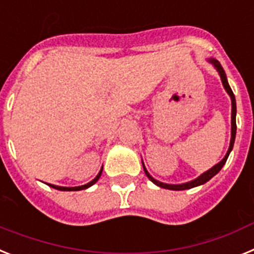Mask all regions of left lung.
I'll list each match as a JSON object with an SVG mask.
<instances>
[{
    "mask_svg": "<svg viewBox=\"0 0 254 254\" xmlns=\"http://www.w3.org/2000/svg\"><path fill=\"white\" fill-rule=\"evenodd\" d=\"M207 61H208L209 64H212L213 67L217 70V72H219V75H220V78H221L222 85H224L225 90H226V93L230 96V100H231V138H230V144H229V149H228V152H226V154H225V157L220 161L219 164H216L215 166H212L209 170H207L206 173L200 174V175L198 176V178H195L194 180L183 183V184H167V183L158 182V180L154 179L153 176H152L151 174L147 171V169H145L144 164H143V161H142L143 170H144V173H145V175H147V178H148V179L151 180L153 184H156L157 187H160V188L170 189V190H185V189H190V188H194V187H199V185L204 184V183L208 182L209 179H212L213 176H215L216 174L219 173L220 170L222 169V166H224L225 162H226V160H228L229 154H230L231 149H233V147H234L235 135H237V121H235V118H237V102H235V96H234L233 90H231L230 85H229L228 78H226V74H225L224 69H222L221 64L216 60V59H207Z\"/></svg>",
    "mask_w": 254,
    "mask_h": 254,
    "instance_id": "left-lung-1",
    "label": "left lung"
}]
</instances>
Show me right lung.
Segmentation results:
<instances>
[{"mask_svg":"<svg viewBox=\"0 0 254 254\" xmlns=\"http://www.w3.org/2000/svg\"><path fill=\"white\" fill-rule=\"evenodd\" d=\"M101 174H102V169H101L100 173L97 174V176H96V178H94L93 180H92V182L87 183V184H84V185H79V187H59V185H54V184H48V185H50V187H52V188L57 189V190H64V191L83 190V189H87V188H89V187H92V185H93V184H96L97 180L100 179Z\"/></svg>","mask_w":254,"mask_h":254,"instance_id":"add662e5","label":"right lung"}]
</instances>
